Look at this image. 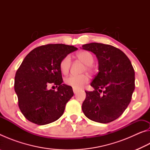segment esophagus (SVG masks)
<instances>
[{
	"label": "esophagus",
	"mask_w": 150,
	"mask_h": 150,
	"mask_svg": "<svg viewBox=\"0 0 150 150\" xmlns=\"http://www.w3.org/2000/svg\"><path fill=\"white\" fill-rule=\"evenodd\" d=\"M73 93H74V94H77V92H78V91H77V90H76V89H75V88H73Z\"/></svg>",
	"instance_id": "34e87169"
}]
</instances>
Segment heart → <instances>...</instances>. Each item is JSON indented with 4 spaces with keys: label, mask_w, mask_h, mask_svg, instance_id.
<instances>
[{
    "label": "heart",
    "mask_w": 150,
    "mask_h": 150,
    "mask_svg": "<svg viewBox=\"0 0 150 150\" xmlns=\"http://www.w3.org/2000/svg\"><path fill=\"white\" fill-rule=\"evenodd\" d=\"M77 57L79 59L85 64V69L88 71V72H92V64L94 62V58L91 53L88 51H81L77 53ZM71 65V58L69 55H66L61 60L59 63L61 71L63 74H67L69 71ZM64 81L67 85L70 86L76 90H79L88 83L89 77L87 75H71L66 77Z\"/></svg>",
    "instance_id": "obj_1"
}]
</instances>
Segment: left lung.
Listing matches in <instances>:
<instances>
[{
	"label": "left lung",
	"mask_w": 150,
	"mask_h": 150,
	"mask_svg": "<svg viewBox=\"0 0 150 150\" xmlns=\"http://www.w3.org/2000/svg\"><path fill=\"white\" fill-rule=\"evenodd\" d=\"M82 47L94 53L98 61V73L91 83L95 90L85 91L82 110L91 120L109 123L120 117L130 103L134 69L126 55L112 45L90 43Z\"/></svg>",
	"instance_id": "8db88e82"
}]
</instances>
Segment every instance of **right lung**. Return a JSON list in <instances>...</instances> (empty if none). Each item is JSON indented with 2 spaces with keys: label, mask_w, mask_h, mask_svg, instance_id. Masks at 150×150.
<instances>
[{
  "label": "right lung",
  "mask_w": 150,
  "mask_h": 150,
  "mask_svg": "<svg viewBox=\"0 0 150 150\" xmlns=\"http://www.w3.org/2000/svg\"><path fill=\"white\" fill-rule=\"evenodd\" d=\"M77 50L73 45L47 44L35 47L24 58L15 75L14 90L20 110L28 120L45 125L62 116L73 91L62 83L59 63ZM50 84L55 85L58 91L47 90Z\"/></svg>",
  "instance_id": "1"
}]
</instances>
